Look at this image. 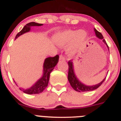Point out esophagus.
Segmentation results:
<instances>
[{"mask_svg": "<svg viewBox=\"0 0 121 121\" xmlns=\"http://www.w3.org/2000/svg\"><path fill=\"white\" fill-rule=\"evenodd\" d=\"M59 60H65V57H64V56L61 55H60L59 56Z\"/></svg>", "mask_w": 121, "mask_h": 121, "instance_id": "esophagus-1", "label": "esophagus"}]
</instances>
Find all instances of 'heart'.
<instances>
[{"label":"heart","mask_w":121,"mask_h":121,"mask_svg":"<svg viewBox=\"0 0 121 121\" xmlns=\"http://www.w3.org/2000/svg\"><path fill=\"white\" fill-rule=\"evenodd\" d=\"M87 34L83 29H68L56 33L53 36L54 43L60 47H65L68 45L67 53L73 56L83 47L87 39Z\"/></svg>","instance_id":"b5f03b06"}]
</instances>
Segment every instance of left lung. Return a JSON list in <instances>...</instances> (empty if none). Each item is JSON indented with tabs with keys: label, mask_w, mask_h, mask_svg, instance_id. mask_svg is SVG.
<instances>
[{
	"label": "left lung",
	"mask_w": 121,
	"mask_h": 121,
	"mask_svg": "<svg viewBox=\"0 0 121 121\" xmlns=\"http://www.w3.org/2000/svg\"><path fill=\"white\" fill-rule=\"evenodd\" d=\"M94 31H95V35L97 38H98L100 39H102L103 43L107 45V48L108 49V47L107 45V43H106V41L104 39L103 36L102 35V34L100 32H99L96 29L94 28ZM68 79L69 81V83H70L71 86H72L74 90L76 91L77 92H87V91H94L98 87H99L101 85L103 84V83L104 82L106 78H104L103 81H101L100 83L98 84H97L95 85H92V86H87V85H85L83 83H82L76 77L75 73L74 71V66H73V62L71 60H69L68 62Z\"/></svg>",
	"instance_id": "8db88e82"
}]
</instances>
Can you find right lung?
Listing matches in <instances>:
<instances>
[{
  "label": "right lung",
  "instance_id": "1",
  "mask_svg": "<svg viewBox=\"0 0 121 121\" xmlns=\"http://www.w3.org/2000/svg\"><path fill=\"white\" fill-rule=\"evenodd\" d=\"M43 24H39V23H35V22H30L29 23H27L26 25L24 26L23 29L17 34L15 39L19 37L20 35L24 34V33L29 32L32 26H41ZM59 55H56L55 57H49L45 59L44 60V65H43V76L32 86H31L29 88L26 89L20 88V89L22 90L24 93H26L27 94H36L43 92V91L48 86L50 75L51 72L55 68V66L57 65L59 61ZM14 82H15V81H14Z\"/></svg>",
  "mask_w": 121,
  "mask_h": 121
}]
</instances>
